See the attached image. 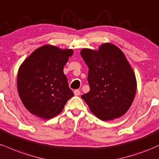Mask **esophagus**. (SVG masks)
Returning a JSON list of instances; mask_svg holds the SVG:
<instances>
[{
    "label": "esophagus",
    "mask_w": 159,
    "mask_h": 159,
    "mask_svg": "<svg viewBox=\"0 0 159 159\" xmlns=\"http://www.w3.org/2000/svg\"><path fill=\"white\" fill-rule=\"evenodd\" d=\"M74 94H75V96H79V95L80 94V93H81V92H80V90H78V89H77V90L74 91Z\"/></svg>",
    "instance_id": "34e87169"
}]
</instances>
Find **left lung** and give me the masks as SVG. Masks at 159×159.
Segmentation results:
<instances>
[{
    "label": "left lung",
    "mask_w": 159,
    "mask_h": 159,
    "mask_svg": "<svg viewBox=\"0 0 159 159\" xmlns=\"http://www.w3.org/2000/svg\"><path fill=\"white\" fill-rule=\"evenodd\" d=\"M80 53L89 67L90 87L81 98L91 112L102 120L124 115L133 102L137 87L135 74L124 53L105 43L97 51L83 49Z\"/></svg>",
    "instance_id": "1"
}]
</instances>
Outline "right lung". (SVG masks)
<instances>
[{"label": "right lung", "mask_w": 159, "mask_h": 159, "mask_svg": "<svg viewBox=\"0 0 159 159\" xmlns=\"http://www.w3.org/2000/svg\"><path fill=\"white\" fill-rule=\"evenodd\" d=\"M73 50L55 46L39 48L18 70L17 86L22 102L30 112L44 119L57 116L74 96L63 68Z\"/></svg>", "instance_id": "obj_1"}]
</instances>
